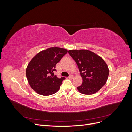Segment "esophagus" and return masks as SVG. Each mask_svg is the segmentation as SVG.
<instances>
[{"instance_id": "esophagus-1", "label": "esophagus", "mask_w": 132, "mask_h": 132, "mask_svg": "<svg viewBox=\"0 0 132 132\" xmlns=\"http://www.w3.org/2000/svg\"><path fill=\"white\" fill-rule=\"evenodd\" d=\"M73 77H74L73 75H72V74H70L68 78H69V79H73Z\"/></svg>"}]
</instances>
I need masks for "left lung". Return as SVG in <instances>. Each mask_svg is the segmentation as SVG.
I'll return each instance as SVG.
<instances>
[{
  "label": "left lung",
  "instance_id": "8db88e82",
  "mask_svg": "<svg viewBox=\"0 0 132 132\" xmlns=\"http://www.w3.org/2000/svg\"><path fill=\"white\" fill-rule=\"evenodd\" d=\"M68 53L78 67L82 78V84L77 87L83 94L96 93L104 85L109 77V70L103 59L89 50H69Z\"/></svg>",
  "mask_w": 132,
  "mask_h": 132
}]
</instances>
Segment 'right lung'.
I'll return each mask as SVG.
<instances>
[{
  "label": "right lung",
  "instance_id": "add662e5",
  "mask_svg": "<svg viewBox=\"0 0 132 132\" xmlns=\"http://www.w3.org/2000/svg\"><path fill=\"white\" fill-rule=\"evenodd\" d=\"M67 52L66 49L52 47L40 52L31 59L26 68V77L37 93L48 96L59 90L65 78H58L54 73L57 71L55 68Z\"/></svg>",
  "mask_w": 132,
  "mask_h": 132
}]
</instances>
